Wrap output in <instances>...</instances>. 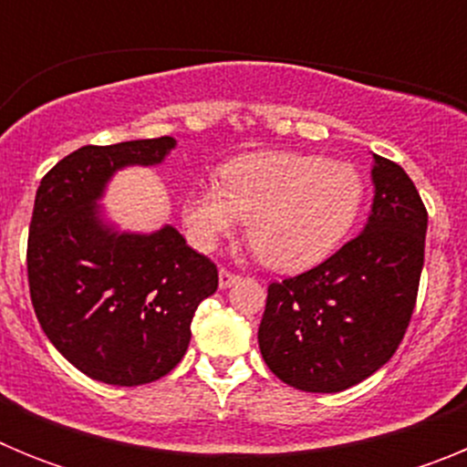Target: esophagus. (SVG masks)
<instances>
[{"instance_id":"esophagus-1","label":"esophagus","mask_w":467,"mask_h":467,"mask_svg":"<svg viewBox=\"0 0 467 467\" xmlns=\"http://www.w3.org/2000/svg\"><path fill=\"white\" fill-rule=\"evenodd\" d=\"M236 280H241V275L231 274V271H226V269H220V287H222V290L231 287V285L236 283Z\"/></svg>"}]
</instances>
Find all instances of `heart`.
<instances>
[{"label": "heart", "instance_id": "obj_1", "mask_svg": "<svg viewBox=\"0 0 467 467\" xmlns=\"http://www.w3.org/2000/svg\"><path fill=\"white\" fill-rule=\"evenodd\" d=\"M365 180L346 161L257 151L222 168L220 184L192 189L182 220L192 245L213 253L247 220V241L278 271L323 262L356 224Z\"/></svg>", "mask_w": 467, "mask_h": 467}]
</instances>
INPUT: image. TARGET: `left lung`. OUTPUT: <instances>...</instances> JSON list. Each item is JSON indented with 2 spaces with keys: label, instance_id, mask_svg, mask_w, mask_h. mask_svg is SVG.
<instances>
[{
  "label": "left lung",
  "instance_id": "left-lung-1",
  "mask_svg": "<svg viewBox=\"0 0 467 467\" xmlns=\"http://www.w3.org/2000/svg\"><path fill=\"white\" fill-rule=\"evenodd\" d=\"M374 203L362 234L316 269L269 285L257 339L287 386L339 393L381 369L419 292L428 213L410 175L372 154Z\"/></svg>",
  "mask_w": 467,
  "mask_h": 467
}]
</instances>
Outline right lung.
<instances>
[{"label": "right lung", "mask_w": 467, "mask_h": 467, "mask_svg": "<svg viewBox=\"0 0 467 467\" xmlns=\"http://www.w3.org/2000/svg\"><path fill=\"white\" fill-rule=\"evenodd\" d=\"M175 138L81 147L44 175L27 241L36 320L60 356L109 386H142L182 360L217 266L163 224L121 231L100 201L119 171L159 166Z\"/></svg>", "instance_id": "obj_1"}]
</instances>
